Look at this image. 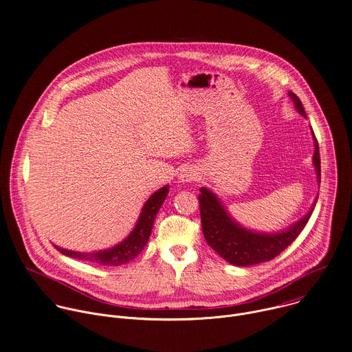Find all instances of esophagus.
<instances>
[{
    "label": "esophagus",
    "mask_w": 352,
    "mask_h": 352,
    "mask_svg": "<svg viewBox=\"0 0 352 352\" xmlns=\"http://www.w3.org/2000/svg\"><path fill=\"white\" fill-rule=\"evenodd\" d=\"M179 179L182 182H192L196 179V173L192 170H184V173H181L179 175Z\"/></svg>",
    "instance_id": "34e87169"
}]
</instances>
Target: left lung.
<instances>
[{
  "instance_id": "8db88e82",
  "label": "left lung",
  "mask_w": 352,
  "mask_h": 352,
  "mask_svg": "<svg viewBox=\"0 0 352 352\" xmlns=\"http://www.w3.org/2000/svg\"><path fill=\"white\" fill-rule=\"evenodd\" d=\"M292 102L298 111L305 116V110L299 97L288 91ZM314 132V129H312ZM315 139V155L314 163L318 173V179L320 182V156H319V143L314 133ZM318 200V199H316ZM315 208V205H314ZM314 208L309 213L295 223L287 231L267 235L248 231L239 227L232 219L227 214L219 199L206 188H200L199 195V209L200 220H202V230L206 242L216 252L235 266H250L262 262H267L278 256L284 249H287L296 236L302 232L307 223L309 221Z\"/></svg>"
}]
</instances>
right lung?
I'll return each mask as SVG.
<instances>
[{
  "label": "right lung",
  "mask_w": 352,
  "mask_h": 352,
  "mask_svg": "<svg viewBox=\"0 0 352 352\" xmlns=\"http://www.w3.org/2000/svg\"><path fill=\"white\" fill-rule=\"evenodd\" d=\"M167 193H168V186H164L150 196L142 209L140 217L133 231L129 234L126 239H124L121 243H118L111 249L83 254V252H72V250H67L58 246L56 248L65 256H69L78 261L90 262V263H97L103 266H121L124 263H128L142 252V249L147 243L150 232H152L156 214L162 208Z\"/></svg>",
  "instance_id": "1"
}]
</instances>
